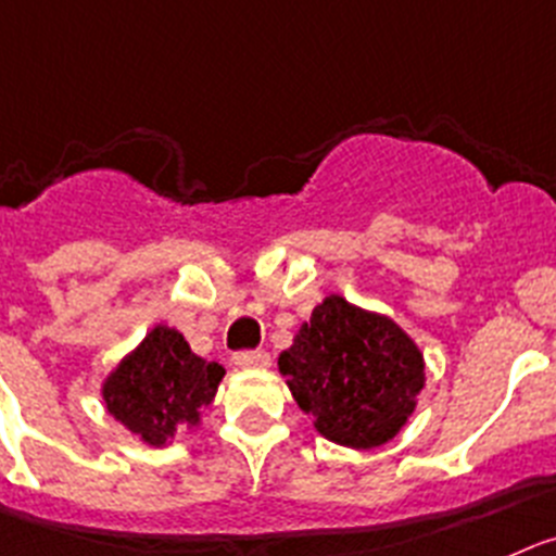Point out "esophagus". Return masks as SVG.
I'll use <instances>...</instances> for the list:
<instances>
[{"label": "esophagus", "mask_w": 556, "mask_h": 556, "mask_svg": "<svg viewBox=\"0 0 556 556\" xmlns=\"http://www.w3.org/2000/svg\"><path fill=\"white\" fill-rule=\"evenodd\" d=\"M236 367H241V370H263V367L271 365V356L266 354V351H241V354H236Z\"/></svg>", "instance_id": "1"}]
</instances>
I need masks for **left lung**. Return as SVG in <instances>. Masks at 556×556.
<instances>
[{
  "label": "left lung",
  "instance_id": "left-lung-1",
  "mask_svg": "<svg viewBox=\"0 0 556 556\" xmlns=\"http://www.w3.org/2000/svg\"><path fill=\"white\" fill-rule=\"evenodd\" d=\"M324 439L351 450L392 442L425 389V356L389 315L329 293L277 359Z\"/></svg>",
  "mask_w": 556,
  "mask_h": 556
}]
</instances>
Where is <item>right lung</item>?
Listing matches in <instances>:
<instances>
[{"label":"right lung","mask_w":556,"mask_h":556,"mask_svg":"<svg viewBox=\"0 0 556 556\" xmlns=\"http://www.w3.org/2000/svg\"><path fill=\"white\" fill-rule=\"evenodd\" d=\"M225 378L219 362L189 349L173 326H153L101 383L106 412L148 447H167L180 428H197Z\"/></svg>","instance_id":"right-lung-1"}]
</instances>
